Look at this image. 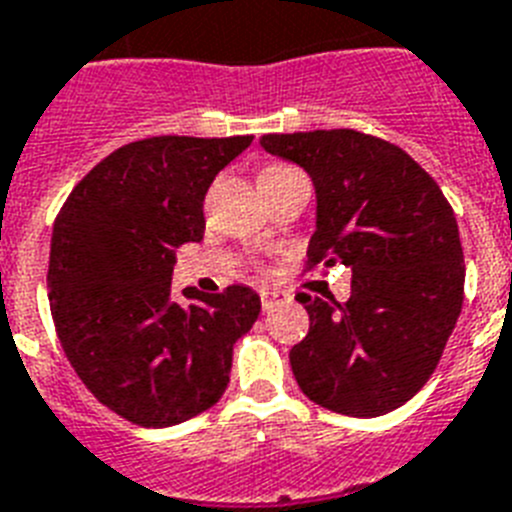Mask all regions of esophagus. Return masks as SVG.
Returning <instances> with one entry per match:
<instances>
[{
    "label": "esophagus",
    "instance_id": "34e87169",
    "mask_svg": "<svg viewBox=\"0 0 512 512\" xmlns=\"http://www.w3.org/2000/svg\"><path fill=\"white\" fill-rule=\"evenodd\" d=\"M259 295H261V308H264V311H272L274 306H280V303L287 301L285 293H280V290H269V287H264Z\"/></svg>",
    "mask_w": 512,
    "mask_h": 512
}]
</instances>
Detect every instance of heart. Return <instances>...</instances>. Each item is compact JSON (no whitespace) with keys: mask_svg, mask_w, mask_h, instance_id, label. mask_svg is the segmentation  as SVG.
I'll list each match as a JSON object with an SVG mask.
<instances>
[{"mask_svg":"<svg viewBox=\"0 0 512 512\" xmlns=\"http://www.w3.org/2000/svg\"><path fill=\"white\" fill-rule=\"evenodd\" d=\"M266 170H277V167H266ZM266 170H264V172H266Z\"/></svg>","mask_w":512,"mask_h":512,"instance_id":"1","label":"heart"}]
</instances>
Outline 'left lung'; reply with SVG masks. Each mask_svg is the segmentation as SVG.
Instances as JSON below:
<instances>
[{
  "instance_id": "1",
  "label": "left lung",
  "mask_w": 512,
  "mask_h": 512,
  "mask_svg": "<svg viewBox=\"0 0 512 512\" xmlns=\"http://www.w3.org/2000/svg\"><path fill=\"white\" fill-rule=\"evenodd\" d=\"M269 154L316 190L308 266L345 264L350 298H311L308 335L290 350L308 400L342 416H384L437 369L463 306L458 222L439 185L395 143L358 130L269 133Z\"/></svg>"
}]
</instances>
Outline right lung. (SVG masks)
<instances>
[{
	"label": "right lung",
	"mask_w": 512,
	"mask_h": 512,
	"mask_svg": "<svg viewBox=\"0 0 512 512\" xmlns=\"http://www.w3.org/2000/svg\"><path fill=\"white\" fill-rule=\"evenodd\" d=\"M253 135H156L112 151L54 219L49 306L75 374L101 405L138 426L183 424L222 398L232 345L259 319L246 285L185 287L177 248L204 238V196Z\"/></svg>",
	"instance_id": "1"
}]
</instances>
